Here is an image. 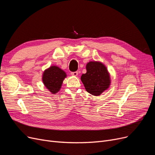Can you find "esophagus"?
Here are the masks:
<instances>
[{"mask_svg": "<svg viewBox=\"0 0 155 155\" xmlns=\"http://www.w3.org/2000/svg\"><path fill=\"white\" fill-rule=\"evenodd\" d=\"M78 74V71H74V72H71V75L73 76H77Z\"/></svg>", "mask_w": 155, "mask_h": 155, "instance_id": "esophagus-1", "label": "esophagus"}]
</instances>
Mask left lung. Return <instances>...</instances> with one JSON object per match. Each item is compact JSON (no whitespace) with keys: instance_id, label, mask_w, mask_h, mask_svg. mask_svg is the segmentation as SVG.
<instances>
[{"instance_id":"1","label":"left lung","mask_w":155,"mask_h":155,"mask_svg":"<svg viewBox=\"0 0 155 155\" xmlns=\"http://www.w3.org/2000/svg\"><path fill=\"white\" fill-rule=\"evenodd\" d=\"M86 69L87 73L81 77L86 91L93 95H101L110 85V77L106 67L101 63L91 61L87 63Z\"/></svg>"}]
</instances>
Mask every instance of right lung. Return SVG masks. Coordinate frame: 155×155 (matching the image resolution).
Returning a JSON list of instances; mask_svg holds the SVG:
<instances>
[{
  "label": "right lung",
  "mask_w": 155,
  "mask_h": 155,
  "mask_svg": "<svg viewBox=\"0 0 155 155\" xmlns=\"http://www.w3.org/2000/svg\"><path fill=\"white\" fill-rule=\"evenodd\" d=\"M66 73L56 66L46 70L43 75V82L46 87L53 94L58 92L61 88Z\"/></svg>",
  "instance_id": "obj_1"
}]
</instances>
